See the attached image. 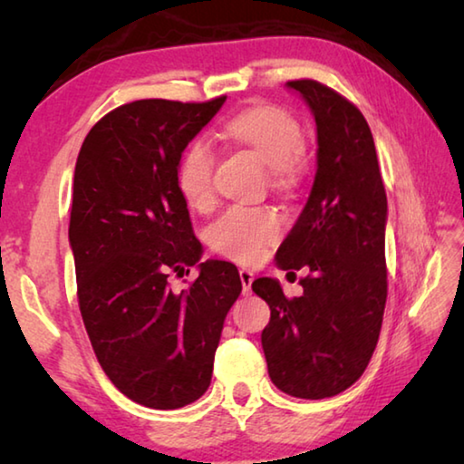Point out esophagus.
Here are the masks:
<instances>
[{
    "mask_svg": "<svg viewBox=\"0 0 464 464\" xmlns=\"http://www.w3.org/2000/svg\"><path fill=\"white\" fill-rule=\"evenodd\" d=\"M239 278H241V285H243V295H249L251 290V282H254V272L247 270V268H241L239 270Z\"/></svg>",
    "mask_w": 464,
    "mask_h": 464,
    "instance_id": "34e87169",
    "label": "esophagus"
}]
</instances>
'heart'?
<instances>
[{
  "mask_svg": "<svg viewBox=\"0 0 464 464\" xmlns=\"http://www.w3.org/2000/svg\"><path fill=\"white\" fill-rule=\"evenodd\" d=\"M225 137L249 147L270 168V182L285 186L295 178L307 140L293 116L274 106L249 108L225 124ZM213 149L204 139H196L184 149L178 161L176 184L182 198L196 210L213 207ZM282 223L272 208L235 204L208 227V241L218 254L237 262H256L266 247L280 237Z\"/></svg>",
  "mask_w": 464,
  "mask_h": 464,
  "instance_id": "heart-1",
  "label": "heart"
}]
</instances>
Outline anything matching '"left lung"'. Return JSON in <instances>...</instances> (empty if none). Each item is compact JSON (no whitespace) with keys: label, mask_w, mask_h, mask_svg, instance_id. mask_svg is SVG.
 Returning <instances> with one entry per match:
<instances>
[{"label":"left lung","mask_w":464,"mask_h":464,"mask_svg":"<svg viewBox=\"0 0 464 464\" xmlns=\"http://www.w3.org/2000/svg\"><path fill=\"white\" fill-rule=\"evenodd\" d=\"M286 88L315 119L317 171L276 266L307 268L309 276L295 298L285 296L276 278H257L251 288L270 304L262 348L272 382L298 399H325L362 376L379 342L387 303V194L362 112L319 82Z\"/></svg>","instance_id":"1"}]
</instances>
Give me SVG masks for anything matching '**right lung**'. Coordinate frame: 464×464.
<instances>
[{"mask_svg":"<svg viewBox=\"0 0 464 464\" xmlns=\"http://www.w3.org/2000/svg\"><path fill=\"white\" fill-rule=\"evenodd\" d=\"M225 100L130 102L93 124L77 155L69 246L85 332L114 387L153 410L207 392L225 317L241 295L235 264L200 262L176 184L184 149ZM190 265L199 278L174 294L167 276Z\"/></svg>","mask_w":464,"mask_h":464,"instance_id":"right-lung-1","label":"right lung"}]
</instances>
